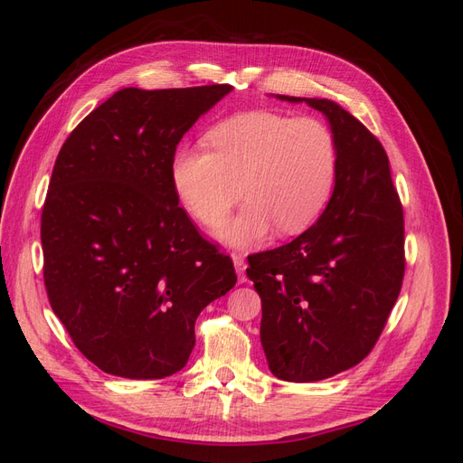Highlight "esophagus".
I'll list each match as a JSON object with an SVG mask.
<instances>
[{"label": "esophagus", "mask_w": 463, "mask_h": 463, "mask_svg": "<svg viewBox=\"0 0 463 463\" xmlns=\"http://www.w3.org/2000/svg\"><path fill=\"white\" fill-rule=\"evenodd\" d=\"M232 260L235 266V272L240 276V282H245V270H247V264H245V257L240 253H232Z\"/></svg>", "instance_id": "obj_1"}]
</instances>
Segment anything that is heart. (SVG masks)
Returning a JSON list of instances; mask_svg holds the SVG:
<instances>
[{
  "instance_id": "1",
  "label": "heart",
  "mask_w": 463,
  "mask_h": 463,
  "mask_svg": "<svg viewBox=\"0 0 463 463\" xmlns=\"http://www.w3.org/2000/svg\"><path fill=\"white\" fill-rule=\"evenodd\" d=\"M213 152L184 146L174 154L172 185L201 223H216L241 197L245 206L214 235L233 247L260 243L276 226L305 232L326 208L338 152L332 131L315 118L245 111L210 129Z\"/></svg>"
}]
</instances>
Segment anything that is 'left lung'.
I'll use <instances>...</instances> for the list:
<instances>
[{
  "mask_svg": "<svg viewBox=\"0 0 463 463\" xmlns=\"http://www.w3.org/2000/svg\"><path fill=\"white\" fill-rule=\"evenodd\" d=\"M274 98L320 111L338 152L325 213L298 240L250 255L247 269L272 374L315 383L357 365L381 335L403 279V210L365 125L326 98Z\"/></svg>",
  "mask_w": 463,
  "mask_h": 463,
  "instance_id": "8db88e82",
  "label": "left lung"
}]
</instances>
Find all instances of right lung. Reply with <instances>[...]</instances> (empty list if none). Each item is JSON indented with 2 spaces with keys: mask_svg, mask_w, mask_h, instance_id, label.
Returning a JSON list of instances; mask_svg holds the SVG:
<instances>
[{
  "mask_svg": "<svg viewBox=\"0 0 463 463\" xmlns=\"http://www.w3.org/2000/svg\"><path fill=\"white\" fill-rule=\"evenodd\" d=\"M232 90L121 89L58 154L42 210L44 284L79 352L108 374L184 369L194 320L237 282L172 185L181 137Z\"/></svg>",
  "mask_w": 463,
  "mask_h": 463,
  "instance_id": "add662e5",
  "label": "right lung"
}]
</instances>
